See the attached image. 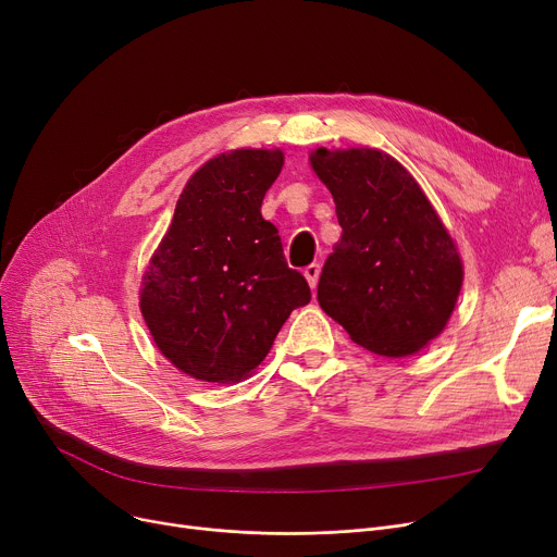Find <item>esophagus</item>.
<instances>
[{"label":"esophagus","mask_w":557,"mask_h":557,"mask_svg":"<svg viewBox=\"0 0 557 557\" xmlns=\"http://www.w3.org/2000/svg\"><path fill=\"white\" fill-rule=\"evenodd\" d=\"M305 277H307L309 286H311V288H315L318 277H320V263H309V267L305 269Z\"/></svg>","instance_id":"1"}]
</instances>
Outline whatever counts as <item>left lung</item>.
Listing matches in <instances>:
<instances>
[{
	"label": "left lung",
	"instance_id": "obj_1",
	"mask_svg": "<svg viewBox=\"0 0 557 557\" xmlns=\"http://www.w3.org/2000/svg\"><path fill=\"white\" fill-rule=\"evenodd\" d=\"M343 227L318 302L357 345L382 357L422 349L447 325L462 263L431 202L399 162L372 149L311 153Z\"/></svg>",
	"mask_w": 557,
	"mask_h": 557
}]
</instances>
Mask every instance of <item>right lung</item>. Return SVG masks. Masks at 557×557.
<instances>
[{
    "label": "right lung",
    "mask_w": 557,
    "mask_h": 557,
    "mask_svg": "<svg viewBox=\"0 0 557 557\" xmlns=\"http://www.w3.org/2000/svg\"><path fill=\"white\" fill-rule=\"evenodd\" d=\"M284 156L223 153L185 185L139 294L160 352L212 384L248 376L269 355L290 311L311 300L288 269L277 227L261 216Z\"/></svg>",
    "instance_id": "obj_1"
}]
</instances>
